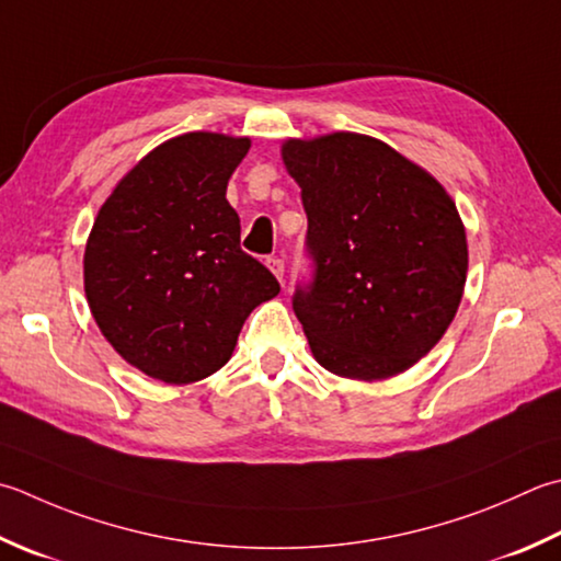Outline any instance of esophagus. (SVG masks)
<instances>
[{"instance_id": "obj_1", "label": "esophagus", "mask_w": 561, "mask_h": 561, "mask_svg": "<svg viewBox=\"0 0 561 561\" xmlns=\"http://www.w3.org/2000/svg\"><path fill=\"white\" fill-rule=\"evenodd\" d=\"M267 267L272 270L274 277L282 282V277H284V260L282 257H267Z\"/></svg>"}]
</instances>
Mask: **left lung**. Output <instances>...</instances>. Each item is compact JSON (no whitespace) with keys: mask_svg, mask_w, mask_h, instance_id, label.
Returning <instances> with one entry per match:
<instances>
[{"mask_svg":"<svg viewBox=\"0 0 561 561\" xmlns=\"http://www.w3.org/2000/svg\"><path fill=\"white\" fill-rule=\"evenodd\" d=\"M301 186L313 279L294 313L311 353L337 377L401 375L453 323L467 282V233L433 174L387 142L328 134L282 146Z\"/></svg>","mask_w":561,"mask_h":561,"instance_id":"1","label":"left lung"}]
</instances>
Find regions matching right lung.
<instances>
[{
	"label": "right lung",
	"instance_id": "add662e5",
	"mask_svg": "<svg viewBox=\"0 0 561 561\" xmlns=\"http://www.w3.org/2000/svg\"><path fill=\"white\" fill-rule=\"evenodd\" d=\"M250 138L194 130L150 150L99 208L84 294L102 335L142 375L199 381L230 359L250 311L279 294L240 250L226 199Z\"/></svg>",
	"mask_w": 561,
	"mask_h": 561
}]
</instances>
